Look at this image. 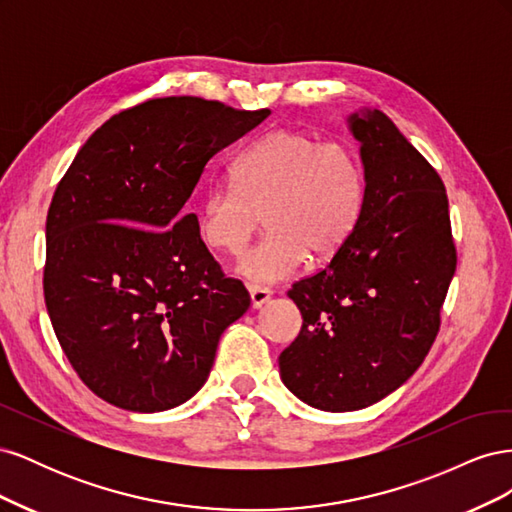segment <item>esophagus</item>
<instances>
[{
	"mask_svg": "<svg viewBox=\"0 0 512 512\" xmlns=\"http://www.w3.org/2000/svg\"><path fill=\"white\" fill-rule=\"evenodd\" d=\"M271 290L265 288V286H250V299H252V307L254 309H260L262 305H265L269 299H271Z\"/></svg>",
	"mask_w": 512,
	"mask_h": 512,
	"instance_id": "esophagus-1",
	"label": "esophagus"
}]
</instances>
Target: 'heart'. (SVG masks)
<instances>
[{
	"instance_id": "obj_1",
	"label": "heart",
	"mask_w": 512,
	"mask_h": 512,
	"mask_svg": "<svg viewBox=\"0 0 512 512\" xmlns=\"http://www.w3.org/2000/svg\"><path fill=\"white\" fill-rule=\"evenodd\" d=\"M235 185H211L196 209L209 247L237 254L262 215L269 230L237 262L252 284L292 277L307 260L329 258L354 232L365 205V170L342 143H320L294 130H273L235 164Z\"/></svg>"
}]
</instances>
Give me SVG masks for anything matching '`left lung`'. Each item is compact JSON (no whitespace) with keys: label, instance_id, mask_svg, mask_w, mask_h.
I'll use <instances>...</instances> for the list:
<instances>
[{"label":"left lung","instance_id":"obj_1","mask_svg":"<svg viewBox=\"0 0 512 512\" xmlns=\"http://www.w3.org/2000/svg\"><path fill=\"white\" fill-rule=\"evenodd\" d=\"M348 130L365 170L361 220L331 262L294 284L303 327L280 354L286 389L324 412L367 408L421 367L457 252L440 175L380 111Z\"/></svg>","mask_w":512,"mask_h":512}]
</instances>
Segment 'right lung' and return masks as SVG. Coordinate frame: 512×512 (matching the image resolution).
I'll return each instance as SVG.
<instances>
[{
    "instance_id": "add662e5",
    "label": "right lung",
    "mask_w": 512,
    "mask_h": 512,
    "mask_svg": "<svg viewBox=\"0 0 512 512\" xmlns=\"http://www.w3.org/2000/svg\"><path fill=\"white\" fill-rule=\"evenodd\" d=\"M267 117L192 96L149 100L91 134L59 181L44 303L70 365L108 404L181 406L250 307L183 207L215 153Z\"/></svg>"
}]
</instances>
